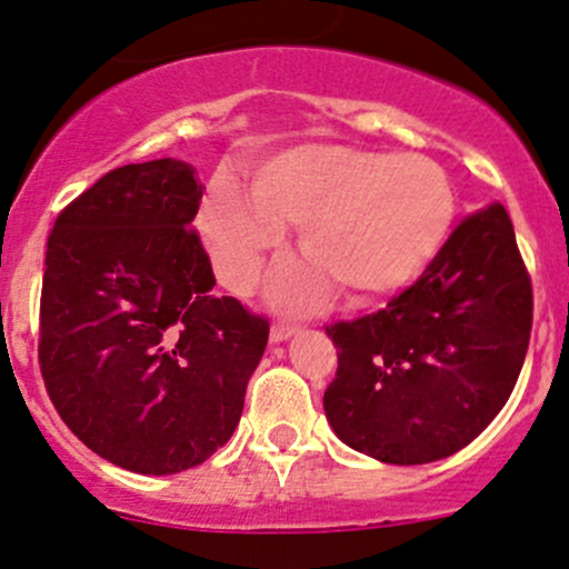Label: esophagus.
Returning a JSON list of instances; mask_svg holds the SVG:
<instances>
[{
	"mask_svg": "<svg viewBox=\"0 0 569 569\" xmlns=\"http://www.w3.org/2000/svg\"><path fill=\"white\" fill-rule=\"evenodd\" d=\"M298 328H292V325H273L271 328V343H282L287 338L296 336Z\"/></svg>",
	"mask_w": 569,
	"mask_h": 569,
	"instance_id": "1",
	"label": "esophagus"
}]
</instances>
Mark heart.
<instances>
[{"mask_svg":"<svg viewBox=\"0 0 569 569\" xmlns=\"http://www.w3.org/2000/svg\"><path fill=\"white\" fill-rule=\"evenodd\" d=\"M457 220V193L438 161L419 152L303 144L268 158L254 188L217 174L201 201V231L217 273L247 290L263 254L301 226L311 263L273 268L268 292L287 309H315L330 282L352 301L403 290L430 268Z\"/></svg>","mask_w":569,"mask_h":569,"instance_id":"b5f03b06","label":"heart"}]
</instances>
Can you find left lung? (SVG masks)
<instances>
[{"instance_id":"obj_1","label":"left lung","mask_w":569,"mask_h":569,"mask_svg":"<svg viewBox=\"0 0 569 569\" xmlns=\"http://www.w3.org/2000/svg\"><path fill=\"white\" fill-rule=\"evenodd\" d=\"M532 282L502 203L465 217L430 268L376 315L328 328L338 349L325 417L387 465L451 457L487 430L519 379Z\"/></svg>"}]
</instances>
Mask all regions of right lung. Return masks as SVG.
<instances>
[{"label": "right lung", "mask_w": 569, "mask_h": 569, "mask_svg": "<svg viewBox=\"0 0 569 569\" xmlns=\"http://www.w3.org/2000/svg\"><path fill=\"white\" fill-rule=\"evenodd\" d=\"M201 196L177 158L120 166L48 239L44 387L69 430L131 473H180L226 446L266 352V319L209 296L212 263L190 231Z\"/></svg>", "instance_id": "obj_1"}]
</instances>
